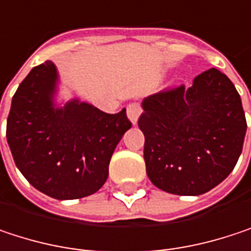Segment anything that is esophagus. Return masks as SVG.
<instances>
[{
  "instance_id": "esophagus-1",
  "label": "esophagus",
  "mask_w": 251,
  "mask_h": 251,
  "mask_svg": "<svg viewBox=\"0 0 251 251\" xmlns=\"http://www.w3.org/2000/svg\"><path fill=\"white\" fill-rule=\"evenodd\" d=\"M141 113H142V109H141V106L138 103H130L127 106V118L130 119L132 124L138 122V118H139Z\"/></svg>"
}]
</instances>
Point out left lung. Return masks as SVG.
Wrapping results in <instances>:
<instances>
[{"instance_id":"left-lung-1","label":"left lung","mask_w":251,"mask_h":251,"mask_svg":"<svg viewBox=\"0 0 251 251\" xmlns=\"http://www.w3.org/2000/svg\"><path fill=\"white\" fill-rule=\"evenodd\" d=\"M138 126L144 132L147 175L158 189L198 196L235 167L247 122L229 78L211 68L183 84L148 96Z\"/></svg>"}]
</instances>
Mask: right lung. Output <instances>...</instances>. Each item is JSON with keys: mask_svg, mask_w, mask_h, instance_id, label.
Here are the masks:
<instances>
[{"mask_svg": "<svg viewBox=\"0 0 251 251\" xmlns=\"http://www.w3.org/2000/svg\"><path fill=\"white\" fill-rule=\"evenodd\" d=\"M56 82L52 61L28 73L13 96L7 142L33 187L59 201L79 199L104 184L112 154L132 124L126 109L109 115L78 100L55 107Z\"/></svg>", "mask_w": 251, "mask_h": 251, "instance_id": "1", "label": "right lung"}]
</instances>
